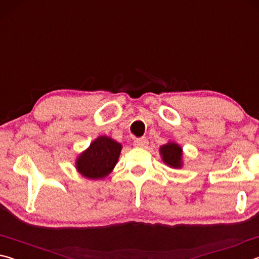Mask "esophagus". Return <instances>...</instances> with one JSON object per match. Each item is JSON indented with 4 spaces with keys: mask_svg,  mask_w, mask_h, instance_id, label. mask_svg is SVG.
Wrapping results in <instances>:
<instances>
[{
    "mask_svg": "<svg viewBox=\"0 0 259 259\" xmlns=\"http://www.w3.org/2000/svg\"><path fill=\"white\" fill-rule=\"evenodd\" d=\"M134 145L136 147H146L148 145V139L146 137L135 139L134 140Z\"/></svg>",
    "mask_w": 259,
    "mask_h": 259,
    "instance_id": "obj_1",
    "label": "esophagus"
}]
</instances>
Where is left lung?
Segmentation results:
<instances>
[{"instance_id": "1", "label": "left lung", "mask_w": 259, "mask_h": 259, "mask_svg": "<svg viewBox=\"0 0 259 259\" xmlns=\"http://www.w3.org/2000/svg\"><path fill=\"white\" fill-rule=\"evenodd\" d=\"M160 153L166 163L172 168H181L182 166V148L175 143H168L160 148Z\"/></svg>"}]
</instances>
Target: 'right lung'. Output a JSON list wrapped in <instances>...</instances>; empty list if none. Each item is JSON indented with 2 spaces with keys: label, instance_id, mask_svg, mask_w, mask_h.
I'll use <instances>...</instances> for the list:
<instances>
[{
  "label": "right lung",
  "instance_id": "right-lung-1",
  "mask_svg": "<svg viewBox=\"0 0 259 259\" xmlns=\"http://www.w3.org/2000/svg\"><path fill=\"white\" fill-rule=\"evenodd\" d=\"M121 144L102 136L90 144V147L78 156V172L89 179L106 177L115 166L121 152Z\"/></svg>",
  "mask_w": 259,
  "mask_h": 259
}]
</instances>
